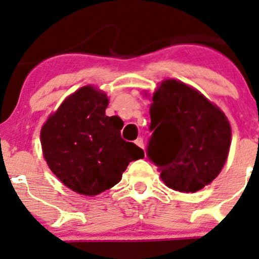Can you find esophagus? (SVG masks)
Returning <instances> with one entry per match:
<instances>
[{"instance_id":"1","label":"esophagus","mask_w":259,"mask_h":259,"mask_svg":"<svg viewBox=\"0 0 259 259\" xmlns=\"http://www.w3.org/2000/svg\"><path fill=\"white\" fill-rule=\"evenodd\" d=\"M135 143L137 144L139 148H142V149H144V141H143V138H141V137L137 138V139H136V141H135Z\"/></svg>"}]
</instances>
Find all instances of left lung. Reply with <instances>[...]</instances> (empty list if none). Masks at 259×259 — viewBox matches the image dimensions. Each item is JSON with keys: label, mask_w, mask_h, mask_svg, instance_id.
Wrapping results in <instances>:
<instances>
[{"label": "left lung", "mask_w": 259, "mask_h": 259, "mask_svg": "<svg viewBox=\"0 0 259 259\" xmlns=\"http://www.w3.org/2000/svg\"><path fill=\"white\" fill-rule=\"evenodd\" d=\"M148 156L167 187L197 192L219 175L229 155L231 127L222 110L176 79L153 94Z\"/></svg>", "instance_id": "obj_1"}]
</instances>
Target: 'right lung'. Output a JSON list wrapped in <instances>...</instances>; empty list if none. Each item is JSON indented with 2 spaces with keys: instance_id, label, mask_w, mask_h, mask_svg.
<instances>
[{
  "instance_id": "add662e5",
  "label": "right lung",
  "mask_w": 259,
  "mask_h": 259,
  "mask_svg": "<svg viewBox=\"0 0 259 259\" xmlns=\"http://www.w3.org/2000/svg\"><path fill=\"white\" fill-rule=\"evenodd\" d=\"M109 99L85 85L69 95L40 132L42 154L57 179L74 192L97 194L118 184L143 149L121 137L123 122L105 115Z\"/></svg>"
}]
</instances>
